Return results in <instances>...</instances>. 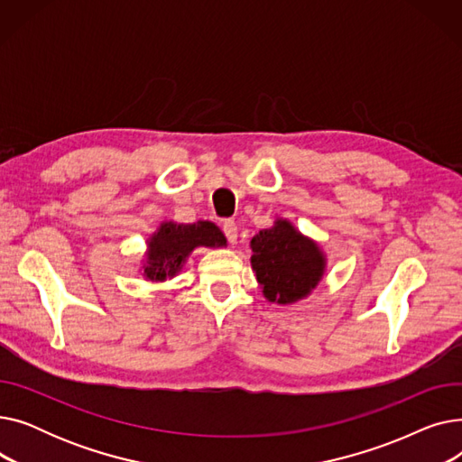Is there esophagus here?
Wrapping results in <instances>:
<instances>
[{
  "label": "esophagus",
  "mask_w": 462,
  "mask_h": 462,
  "mask_svg": "<svg viewBox=\"0 0 462 462\" xmlns=\"http://www.w3.org/2000/svg\"><path fill=\"white\" fill-rule=\"evenodd\" d=\"M223 232H225V236L228 239V244H232V245L237 244V225L234 221H226L223 225Z\"/></svg>",
  "instance_id": "obj_1"
}]
</instances>
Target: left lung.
<instances>
[{
    "mask_svg": "<svg viewBox=\"0 0 462 462\" xmlns=\"http://www.w3.org/2000/svg\"><path fill=\"white\" fill-rule=\"evenodd\" d=\"M251 268L270 303H298L310 296L326 275L328 256L319 241L282 217L251 239Z\"/></svg>",
    "mask_w": 462,
    "mask_h": 462,
    "instance_id": "8db88e82",
    "label": "left lung"
}]
</instances>
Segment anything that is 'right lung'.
<instances>
[{"label":"right lung","instance_id":"obj_1","mask_svg":"<svg viewBox=\"0 0 462 462\" xmlns=\"http://www.w3.org/2000/svg\"><path fill=\"white\" fill-rule=\"evenodd\" d=\"M142 277L152 282L174 279L187 263L190 253L199 247H226V237L215 223L199 221L192 225L162 221L157 230L145 239Z\"/></svg>","mask_w":462,"mask_h":462}]
</instances>
